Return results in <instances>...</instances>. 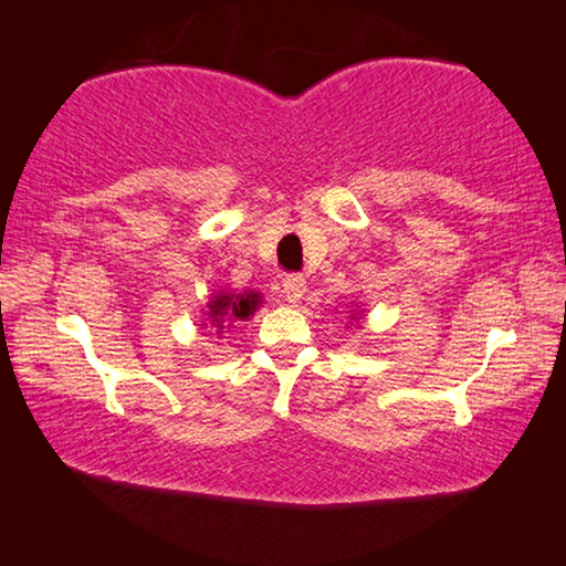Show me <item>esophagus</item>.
I'll return each mask as SVG.
<instances>
[{"instance_id":"1","label":"esophagus","mask_w":566,"mask_h":566,"mask_svg":"<svg viewBox=\"0 0 566 566\" xmlns=\"http://www.w3.org/2000/svg\"><path fill=\"white\" fill-rule=\"evenodd\" d=\"M305 290H307V282L302 280V276H297V274L284 276L282 294H284L286 302H292V305H297V302H300L302 297H305Z\"/></svg>"}]
</instances>
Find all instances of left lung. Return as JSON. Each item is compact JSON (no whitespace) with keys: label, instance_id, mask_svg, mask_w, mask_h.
<instances>
[{"label":"left lung","instance_id":"left-lung-1","mask_svg":"<svg viewBox=\"0 0 566 566\" xmlns=\"http://www.w3.org/2000/svg\"><path fill=\"white\" fill-rule=\"evenodd\" d=\"M364 312L366 310H360V307H356V310H350V319H353V323H360V319H364Z\"/></svg>","mask_w":566,"mask_h":566}]
</instances>
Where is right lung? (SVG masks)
<instances>
[{
  "mask_svg": "<svg viewBox=\"0 0 566 566\" xmlns=\"http://www.w3.org/2000/svg\"><path fill=\"white\" fill-rule=\"evenodd\" d=\"M261 307V294L259 292H231L221 290L208 300L206 312H202V327H210V335L221 337L233 323L249 319Z\"/></svg>",
  "mask_w": 566,
  "mask_h": 566,
  "instance_id": "right-lung-1",
  "label": "right lung"
}]
</instances>
